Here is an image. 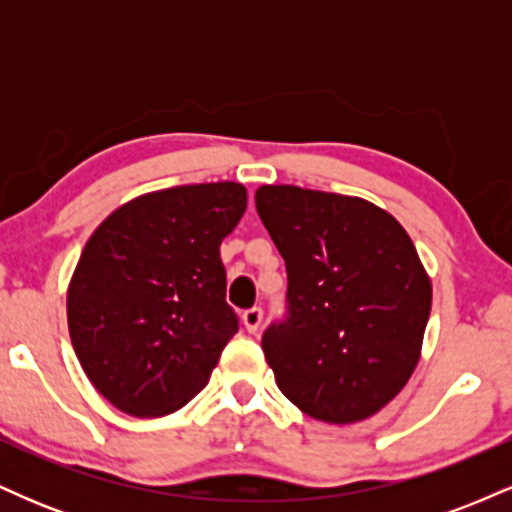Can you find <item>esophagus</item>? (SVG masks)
I'll list each match as a JSON object with an SVG mask.
<instances>
[{
	"label": "esophagus",
	"instance_id": "esophagus-1",
	"mask_svg": "<svg viewBox=\"0 0 512 512\" xmlns=\"http://www.w3.org/2000/svg\"><path fill=\"white\" fill-rule=\"evenodd\" d=\"M243 325H245V330L248 332H257L260 330V325H262V308H248L243 313Z\"/></svg>",
	"mask_w": 512,
	"mask_h": 512
}]
</instances>
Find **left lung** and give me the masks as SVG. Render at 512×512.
<instances>
[{"label":"left lung","mask_w":512,"mask_h":512,"mask_svg":"<svg viewBox=\"0 0 512 512\" xmlns=\"http://www.w3.org/2000/svg\"><path fill=\"white\" fill-rule=\"evenodd\" d=\"M257 214L286 262V317L262 334L279 390L327 424L373 416L407 385L431 279L395 216L361 197L262 185Z\"/></svg>","instance_id":"1"}]
</instances>
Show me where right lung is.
I'll return each instance as SVG.
<instances>
[{
    "instance_id": "obj_1",
    "label": "right lung",
    "mask_w": 512,
    "mask_h": 512,
    "mask_svg": "<svg viewBox=\"0 0 512 512\" xmlns=\"http://www.w3.org/2000/svg\"><path fill=\"white\" fill-rule=\"evenodd\" d=\"M245 207L240 182L168 187L122 204L88 238L67 291L69 337L125 414L166 416L209 383L238 332L219 248Z\"/></svg>"
}]
</instances>
